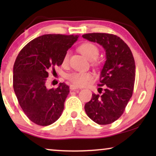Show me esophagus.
Here are the masks:
<instances>
[{
	"mask_svg": "<svg viewBox=\"0 0 156 156\" xmlns=\"http://www.w3.org/2000/svg\"><path fill=\"white\" fill-rule=\"evenodd\" d=\"M80 89V88H79L78 87H76V85H71V86H70V89H71V90H76V89Z\"/></svg>",
	"mask_w": 156,
	"mask_h": 156,
	"instance_id": "esophagus-1",
	"label": "esophagus"
}]
</instances>
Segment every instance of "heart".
<instances>
[{
	"label": "heart",
	"mask_w": 156,
	"mask_h": 156,
	"mask_svg": "<svg viewBox=\"0 0 156 156\" xmlns=\"http://www.w3.org/2000/svg\"><path fill=\"white\" fill-rule=\"evenodd\" d=\"M79 50L84 56L89 60H94L97 59L98 55L99 54V48L95 45L94 44L91 42H85L83 43L80 47ZM69 52H67L65 53V56L63 57V64H67L69 60ZM91 73L87 72H73L69 74L67 76L69 80L77 86H82L86 84L89 80L91 78Z\"/></svg>",
	"instance_id": "1"
}]
</instances>
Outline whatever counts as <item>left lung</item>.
<instances>
[{
    "instance_id": "obj_1",
    "label": "left lung",
    "mask_w": 156,
    "mask_h": 156,
    "mask_svg": "<svg viewBox=\"0 0 156 156\" xmlns=\"http://www.w3.org/2000/svg\"><path fill=\"white\" fill-rule=\"evenodd\" d=\"M82 37L99 44L106 52V61L100 74L99 84L104 87V93L101 96L92 94L91 99L85 104V112L98 124H109L123 114L133 94L135 61L129 46L118 36L88 33ZM99 89L102 91V88Z\"/></svg>"
}]
</instances>
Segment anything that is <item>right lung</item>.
<instances>
[{
  "label": "right lung",
  "mask_w": 156,
  "mask_h": 156,
  "mask_svg": "<svg viewBox=\"0 0 156 156\" xmlns=\"http://www.w3.org/2000/svg\"><path fill=\"white\" fill-rule=\"evenodd\" d=\"M79 35L48 34L27 43L19 53L13 66V89L20 107L33 123L48 126L62 115L69 87L59 83L48 89V72L60 66L67 51Z\"/></svg>",
  "instance_id": "obj_1"
}]
</instances>
